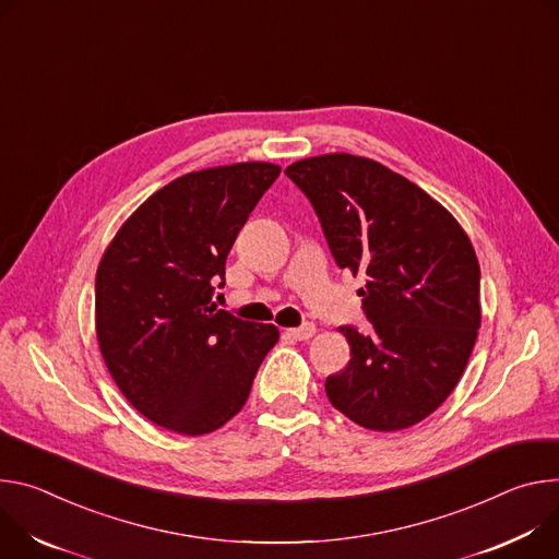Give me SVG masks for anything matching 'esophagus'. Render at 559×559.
<instances>
[{
	"label": "esophagus",
	"instance_id": "obj_1",
	"mask_svg": "<svg viewBox=\"0 0 559 559\" xmlns=\"http://www.w3.org/2000/svg\"><path fill=\"white\" fill-rule=\"evenodd\" d=\"M286 335L288 337H293V340H299V342H306V340H311L313 335H316V324H301V326H297V329H288L286 331Z\"/></svg>",
	"mask_w": 559,
	"mask_h": 559
}]
</instances>
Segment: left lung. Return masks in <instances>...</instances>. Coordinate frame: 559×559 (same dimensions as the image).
I'll use <instances>...</instances> for the list:
<instances>
[{
  "label": "left lung",
  "mask_w": 559,
  "mask_h": 559,
  "mask_svg": "<svg viewBox=\"0 0 559 559\" xmlns=\"http://www.w3.org/2000/svg\"><path fill=\"white\" fill-rule=\"evenodd\" d=\"M313 204L340 269L366 277L368 333L342 326L350 361L331 404L370 430H402L457 386L481 322L479 262L457 219L417 183L348 153L284 170Z\"/></svg>",
  "instance_id": "left-lung-1"
}]
</instances>
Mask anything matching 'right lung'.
I'll use <instances>...</instances> for the list:
<instances>
[{
	"mask_svg": "<svg viewBox=\"0 0 559 559\" xmlns=\"http://www.w3.org/2000/svg\"><path fill=\"white\" fill-rule=\"evenodd\" d=\"M241 162L181 175L121 224L95 277V329L117 389L144 417L206 436L235 417L277 344L273 324L215 306L233 241L280 175Z\"/></svg>",
	"mask_w": 559,
	"mask_h": 559,
	"instance_id": "obj_1",
	"label": "right lung"
}]
</instances>
